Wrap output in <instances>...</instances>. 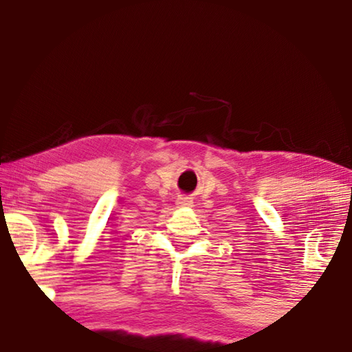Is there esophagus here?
I'll use <instances>...</instances> for the list:
<instances>
[{
    "label": "esophagus",
    "instance_id": "obj_1",
    "mask_svg": "<svg viewBox=\"0 0 352 352\" xmlns=\"http://www.w3.org/2000/svg\"><path fill=\"white\" fill-rule=\"evenodd\" d=\"M178 205H180V206H192V199L180 197V199H178Z\"/></svg>",
    "mask_w": 352,
    "mask_h": 352
}]
</instances>
